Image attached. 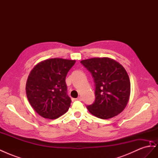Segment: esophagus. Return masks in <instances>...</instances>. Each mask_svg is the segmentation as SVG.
I'll list each match as a JSON object with an SVG mask.
<instances>
[{"label": "esophagus", "mask_w": 158, "mask_h": 158, "mask_svg": "<svg viewBox=\"0 0 158 158\" xmlns=\"http://www.w3.org/2000/svg\"><path fill=\"white\" fill-rule=\"evenodd\" d=\"M77 100H79V101H82V97H80V96H79L77 99H76Z\"/></svg>", "instance_id": "esophagus-1"}]
</instances>
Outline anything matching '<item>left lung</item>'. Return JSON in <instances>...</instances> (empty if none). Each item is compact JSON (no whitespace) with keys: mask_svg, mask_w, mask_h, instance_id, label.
Wrapping results in <instances>:
<instances>
[{"mask_svg":"<svg viewBox=\"0 0 158 158\" xmlns=\"http://www.w3.org/2000/svg\"><path fill=\"white\" fill-rule=\"evenodd\" d=\"M92 74L95 101L86 107L91 114L107 119L121 113L128 102L131 82L123 66L109 58H93L80 62Z\"/></svg>","mask_w":158,"mask_h":158,"instance_id":"obj_1","label":"left lung"}]
</instances>
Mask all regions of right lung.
Segmentation results:
<instances>
[{"instance_id":"1","label":"right lung","mask_w":158,"mask_h":158,"mask_svg":"<svg viewBox=\"0 0 158 158\" xmlns=\"http://www.w3.org/2000/svg\"><path fill=\"white\" fill-rule=\"evenodd\" d=\"M76 60L51 59L37 64L26 82L28 101L41 117L55 119L68 111L71 99L67 94L66 76Z\"/></svg>"}]
</instances>
